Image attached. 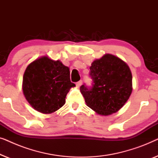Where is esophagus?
Listing matches in <instances>:
<instances>
[{
    "label": "esophagus",
    "mask_w": 158,
    "mask_h": 158,
    "mask_svg": "<svg viewBox=\"0 0 158 158\" xmlns=\"http://www.w3.org/2000/svg\"><path fill=\"white\" fill-rule=\"evenodd\" d=\"M82 83H83V81H79L78 82H77V83H76V85L77 86V87H80V86L82 85Z\"/></svg>",
    "instance_id": "esophagus-1"
}]
</instances>
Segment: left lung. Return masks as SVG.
I'll return each mask as SVG.
<instances>
[{
	"label": "left lung",
	"mask_w": 158,
	"mask_h": 158,
	"mask_svg": "<svg viewBox=\"0 0 158 158\" xmlns=\"http://www.w3.org/2000/svg\"><path fill=\"white\" fill-rule=\"evenodd\" d=\"M89 76L91 86L82 85L81 94L88 106L101 115L118 111L132 91V76L129 66L110 54L92 62Z\"/></svg>",
	"instance_id": "obj_1"
}]
</instances>
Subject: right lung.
Here are the masks:
<instances>
[{
    "mask_svg": "<svg viewBox=\"0 0 158 158\" xmlns=\"http://www.w3.org/2000/svg\"><path fill=\"white\" fill-rule=\"evenodd\" d=\"M70 70L59 60L42 57L30 63L23 77V91L30 105L43 114L53 113L65 103L70 88Z\"/></svg>",
    "mask_w": 158,
    "mask_h": 158,
    "instance_id": "obj_1",
    "label": "right lung"
}]
</instances>
